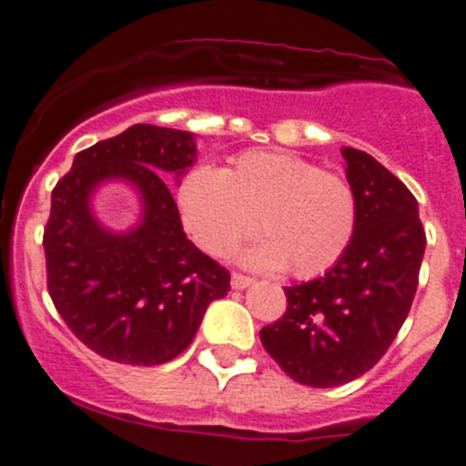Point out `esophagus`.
Returning a JSON list of instances; mask_svg holds the SVG:
<instances>
[{"mask_svg": "<svg viewBox=\"0 0 466 466\" xmlns=\"http://www.w3.org/2000/svg\"><path fill=\"white\" fill-rule=\"evenodd\" d=\"M253 278L243 276V273H232V287L234 289H246V287L253 285Z\"/></svg>", "mask_w": 466, "mask_h": 466, "instance_id": "1", "label": "esophagus"}]
</instances>
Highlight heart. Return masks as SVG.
I'll return each mask as SVG.
<instances>
[{"label":"heart","instance_id":"1","mask_svg":"<svg viewBox=\"0 0 466 466\" xmlns=\"http://www.w3.org/2000/svg\"><path fill=\"white\" fill-rule=\"evenodd\" d=\"M181 223L211 258H228L255 232L246 253L259 268L294 278L324 276L356 232L359 204L350 181L287 151H243L220 172L195 167L177 190Z\"/></svg>","mask_w":466,"mask_h":466}]
</instances>
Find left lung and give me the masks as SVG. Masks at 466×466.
Masks as SVG:
<instances>
[{
	"mask_svg": "<svg viewBox=\"0 0 466 466\" xmlns=\"http://www.w3.org/2000/svg\"><path fill=\"white\" fill-rule=\"evenodd\" d=\"M359 218L340 262L285 287L287 310L259 331L264 350L294 381L331 389L356 380L389 351L410 315L425 229L410 188L370 154L342 149Z\"/></svg>",
	"mask_w": 466,
	"mask_h": 466,
	"instance_id": "8db88e82",
	"label": "left lung"
}]
</instances>
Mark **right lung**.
Returning a JSON list of instances; mask_svg holds the SVG:
<instances>
[{
    "mask_svg": "<svg viewBox=\"0 0 466 466\" xmlns=\"http://www.w3.org/2000/svg\"><path fill=\"white\" fill-rule=\"evenodd\" d=\"M195 163L193 133L135 124L80 151L52 190L43 232L47 292L91 351L128 365H160L193 342L208 303L229 292V271L186 238L163 177ZM128 180L143 220L124 235L93 218L103 180Z\"/></svg>",
    "mask_w": 466,
    "mask_h": 466,
    "instance_id": "add662e5",
    "label": "right lung"
}]
</instances>
